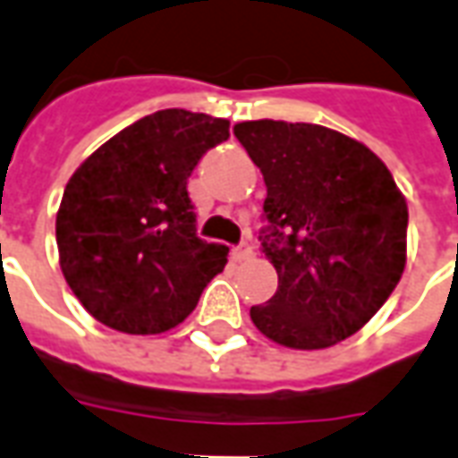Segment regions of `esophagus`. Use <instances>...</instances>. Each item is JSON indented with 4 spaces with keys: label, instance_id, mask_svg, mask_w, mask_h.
<instances>
[{
    "label": "esophagus",
    "instance_id": "1",
    "mask_svg": "<svg viewBox=\"0 0 458 458\" xmlns=\"http://www.w3.org/2000/svg\"><path fill=\"white\" fill-rule=\"evenodd\" d=\"M252 252H255V250H252V245H250L248 240H242L240 245H235V248H233V259L242 262V259L252 258Z\"/></svg>",
    "mask_w": 458,
    "mask_h": 458
}]
</instances>
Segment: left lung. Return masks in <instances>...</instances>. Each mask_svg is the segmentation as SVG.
<instances>
[{"label":"left lung","instance_id":"left-lung-1","mask_svg":"<svg viewBox=\"0 0 458 458\" xmlns=\"http://www.w3.org/2000/svg\"><path fill=\"white\" fill-rule=\"evenodd\" d=\"M267 186L262 252L275 297L250 309L275 344L317 351L363 328L403 277L407 203L360 141L307 122L233 127Z\"/></svg>","mask_w":458,"mask_h":458}]
</instances>
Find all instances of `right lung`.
Wrapping results in <instances>:
<instances>
[{"label":"right lung","mask_w":458,"mask_h":458,"mask_svg":"<svg viewBox=\"0 0 458 458\" xmlns=\"http://www.w3.org/2000/svg\"><path fill=\"white\" fill-rule=\"evenodd\" d=\"M230 122L159 110L75 169L55 216L61 269L90 314L122 334H161L196 309L228 248L196 235L189 176Z\"/></svg>","instance_id":"add662e5"}]
</instances>
